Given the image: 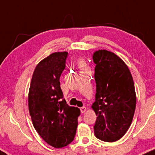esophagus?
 <instances>
[{"instance_id":"obj_1","label":"esophagus","mask_w":155,"mask_h":155,"mask_svg":"<svg viewBox=\"0 0 155 155\" xmlns=\"http://www.w3.org/2000/svg\"><path fill=\"white\" fill-rule=\"evenodd\" d=\"M80 109H81V113H84L85 111L86 110V107H81Z\"/></svg>"}]
</instances>
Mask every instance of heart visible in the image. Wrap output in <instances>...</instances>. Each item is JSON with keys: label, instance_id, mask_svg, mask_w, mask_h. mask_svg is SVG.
Returning a JSON list of instances; mask_svg holds the SVG:
<instances>
[{"label": "heart", "instance_id": "obj_1", "mask_svg": "<svg viewBox=\"0 0 155 155\" xmlns=\"http://www.w3.org/2000/svg\"><path fill=\"white\" fill-rule=\"evenodd\" d=\"M77 64L78 67L81 69V71L87 70V68H88V67H87L86 63L83 60V59H79V60L78 61Z\"/></svg>", "mask_w": 155, "mask_h": 155}]
</instances>
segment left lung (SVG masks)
I'll list each match as a JSON object with an SVG mask.
<instances>
[{
  "label": "left lung",
  "instance_id": "obj_1",
  "mask_svg": "<svg viewBox=\"0 0 155 155\" xmlns=\"http://www.w3.org/2000/svg\"><path fill=\"white\" fill-rule=\"evenodd\" d=\"M93 61L97 88L91 107L97 116L94 135L103 141L114 142L124 136L133 121L136 105L133 79L127 66L112 52L95 51Z\"/></svg>",
  "mask_w": 155,
  "mask_h": 155
}]
</instances>
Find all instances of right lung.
<instances>
[{
  "label": "right lung",
  "instance_id": "1",
  "mask_svg": "<svg viewBox=\"0 0 155 155\" xmlns=\"http://www.w3.org/2000/svg\"><path fill=\"white\" fill-rule=\"evenodd\" d=\"M67 52L50 54L38 64L28 93V109L33 125L51 147L62 148L74 140L80 109L67 105L60 86Z\"/></svg>",
  "mask_w": 155,
  "mask_h": 155
}]
</instances>
